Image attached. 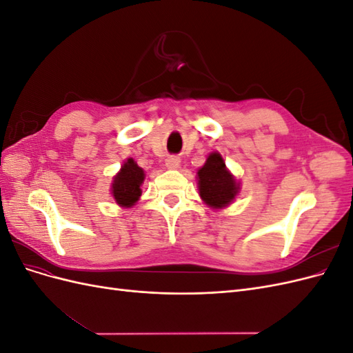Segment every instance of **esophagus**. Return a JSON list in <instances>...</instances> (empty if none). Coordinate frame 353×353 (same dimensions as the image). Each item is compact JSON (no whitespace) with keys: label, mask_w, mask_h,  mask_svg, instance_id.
Masks as SVG:
<instances>
[{"label":"esophagus","mask_w":353,"mask_h":353,"mask_svg":"<svg viewBox=\"0 0 353 353\" xmlns=\"http://www.w3.org/2000/svg\"><path fill=\"white\" fill-rule=\"evenodd\" d=\"M165 163H166V168H168V169H176V168H179L181 159H179L178 156H169V157L165 160Z\"/></svg>","instance_id":"esophagus-1"}]
</instances>
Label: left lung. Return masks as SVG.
<instances>
[{
	"label": "left lung",
	"mask_w": 353,
	"mask_h": 353,
	"mask_svg": "<svg viewBox=\"0 0 353 353\" xmlns=\"http://www.w3.org/2000/svg\"><path fill=\"white\" fill-rule=\"evenodd\" d=\"M199 191L203 201L210 208L221 209L230 205L239 193L236 179L228 172L219 153H212L199 169Z\"/></svg>",
	"instance_id": "left-lung-1"
}]
</instances>
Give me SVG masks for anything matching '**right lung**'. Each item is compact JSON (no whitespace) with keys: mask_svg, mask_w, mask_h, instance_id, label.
Masks as SVG:
<instances>
[{"mask_svg":"<svg viewBox=\"0 0 353 353\" xmlns=\"http://www.w3.org/2000/svg\"><path fill=\"white\" fill-rule=\"evenodd\" d=\"M144 181V170L138 166L134 159H128L121 172L114 176L112 193L119 206L131 208L141 196V184Z\"/></svg>","mask_w":353,"mask_h":353,"instance_id":"obj_1","label":"right lung"}]
</instances>
